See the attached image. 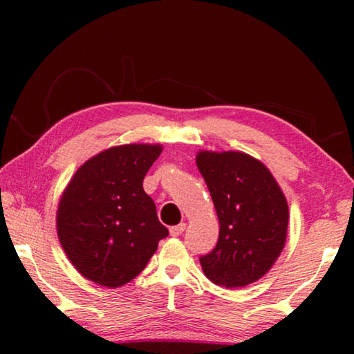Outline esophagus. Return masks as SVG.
<instances>
[{"instance_id":"34e87169","label":"esophagus","mask_w":354,"mask_h":354,"mask_svg":"<svg viewBox=\"0 0 354 354\" xmlns=\"http://www.w3.org/2000/svg\"><path fill=\"white\" fill-rule=\"evenodd\" d=\"M184 230H185V223L176 225V226H171V227H170V236H173V237L181 236L183 232H184Z\"/></svg>"}]
</instances>
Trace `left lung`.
<instances>
[{"instance_id": "left-lung-1", "label": "left lung", "mask_w": 354, "mask_h": 354, "mask_svg": "<svg viewBox=\"0 0 354 354\" xmlns=\"http://www.w3.org/2000/svg\"><path fill=\"white\" fill-rule=\"evenodd\" d=\"M196 167L220 225L215 248L200 257L203 272L226 289L254 283L286 245L289 206L283 190L261 160L242 151L201 149Z\"/></svg>"}]
</instances>
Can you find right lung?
<instances>
[{"instance_id": "add662e5", "label": "right lung", "mask_w": 354, "mask_h": 354, "mask_svg": "<svg viewBox=\"0 0 354 354\" xmlns=\"http://www.w3.org/2000/svg\"><path fill=\"white\" fill-rule=\"evenodd\" d=\"M160 153L159 143L107 148L86 160L62 192L57 237L86 279L111 289L124 286L169 236L143 190V178Z\"/></svg>"}]
</instances>
